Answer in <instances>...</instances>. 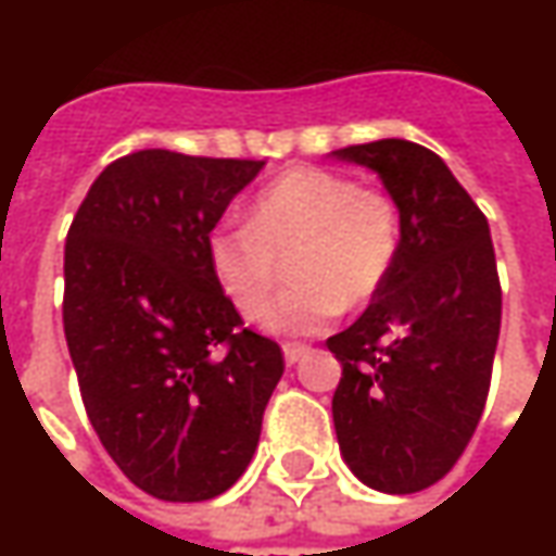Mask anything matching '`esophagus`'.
<instances>
[{"label":"esophagus","instance_id":"1","mask_svg":"<svg viewBox=\"0 0 556 556\" xmlns=\"http://www.w3.org/2000/svg\"><path fill=\"white\" fill-rule=\"evenodd\" d=\"M306 353H309V346H303V343H285V362L288 365H296Z\"/></svg>","mask_w":556,"mask_h":556}]
</instances>
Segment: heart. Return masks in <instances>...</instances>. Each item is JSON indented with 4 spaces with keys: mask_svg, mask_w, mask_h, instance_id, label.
Masks as SVG:
<instances>
[{
    "mask_svg": "<svg viewBox=\"0 0 556 556\" xmlns=\"http://www.w3.org/2000/svg\"><path fill=\"white\" fill-rule=\"evenodd\" d=\"M402 213L390 191L353 176L296 166L253 198L247 225H219L206 260L228 303L260 318L290 268L293 288L266 315L275 333H315L362 309L393 275Z\"/></svg>",
    "mask_w": 556,
    "mask_h": 556,
    "instance_id": "obj_1",
    "label": "heart"
}]
</instances>
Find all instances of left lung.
<instances>
[{
  "instance_id": "left-lung-1",
  "label": "left lung",
  "mask_w": 556,
  "mask_h": 556,
  "mask_svg": "<svg viewBox=\"0 0 556 556\" xmlns=\"http://www.w3.org/2000/svg\"><path fill=\"white\" fill-rule=\"evenodd\" d=\"M333 157L374 169L402 213L390 281L328 337L343 365L337 442L365 485L412 495L455 467L485 408L502 331L495 247L482 210L430 148L380 139Z\"/></svg>"
}]
</instances>
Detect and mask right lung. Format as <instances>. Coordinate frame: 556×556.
<instances>
[{"label": "right lung", "mask_w": 556, "mask_h": 556, "mask_svg": "<svg viewBox=\"0 0 556 556\" xmlns=\"http://www.w3.org/2000/svg\"><path fill=\"white\" fill-rule=\"evenodd\" d=\"M263 161L148 148L114 161L64 244V337L101 445L141 492L206 502L256 452L285 374L275 340L244 328L206 238Z\"/></svg>", "instance_id": "add662e5"}]
</instances>
